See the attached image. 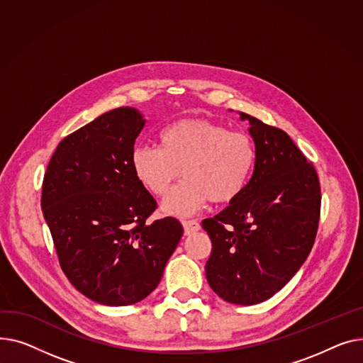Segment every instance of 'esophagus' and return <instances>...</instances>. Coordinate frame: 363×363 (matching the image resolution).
Returning <instances> with one entry per match:
<instances>
[{
  "mask_svg": "<svg viewBox=\"0 0 363 363\" xmlns=\"http://www.w3.org/2000/svg\"><path fill=\"white\" fill-rule=\"evenodd\" d=\"M182 224L184 227V233L186 234H191V233H195V231H198L201 228V224L196 220H183Z\"/></svg>",
  "mask_w": 363,
  "mask_h": 363,
  "instance_id": "34e87169",
  "label": "esophagus"
}]
</instances>
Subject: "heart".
I'll return each instance as SVG.
<instances>
[{
	"label": "heart",
	"instance_id": "1",
	"mask_svg": "<svg viewBox=\"0 0 363 363\" xmlns=\"http://www.w3.org/2000/svg\"><path fill=\"white\" fill-rule=\"evenodd\" d=\"M160 147L133 149L130 165L136 179L155 196H164L176 179L184 180L167 196L162 209L190 216L208 201L227 203L247 186L257 162L253 140L243 132L206 118H182L161 130Z\"/></svg>",
	"mask_w": 363,
	"mask_h": 363
}]
</instances>
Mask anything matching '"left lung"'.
Returning <instances> with one entry per match:
<instances>
[{
    "label": "left lung",
    "instance_id": "left-lung-1",
    "mask_svg": "<svg viewBox=\"0 0 363 363\" xmlns=\"http://www.w3.org/2000/svg\"><path fill=\"white\" fill-rule=\"evenodd\" d=\"M257 162L242 194L202 221L212 242L206 280L221 299L257 305L281 290L313 246L321 186L290 136L249 114Z\"/></svg>",
    "mask_w": 363,
    "mask_h": 363
}]
</instances>
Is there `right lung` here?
<instances>
[{
    "mask_svg": "<svg viewBox=\"0 0 363 363\" xmlns=\"http://www.w3.org/2000/svg\"><path fill=\"white\" fill-rule=\"evenodd\" d=\"M143 125L130 106L99 116L58 143L42 183L60 267L101 305H133L151 294L183 236L177 218L147 221L157 201L130 165Z\"/></svg>",
    "mask_w": 363,
    "mask_h": 363,
    "instance_id": "right-lung-1",
    "label": "right lung"
}]
</instances>
